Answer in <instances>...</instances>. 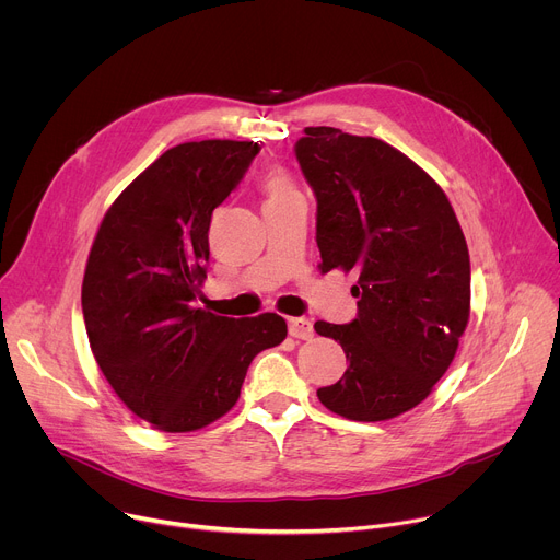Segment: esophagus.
Segmentation results:
<instances>
[{"instance_id":"1","label":"esophagus","mask_w":560,"mask_h":560,"mask_svg":"<svg viewBox=\"0 0 560 560\" xmlns=\"http://www.w3.org/2000/svg\"><path fill=\"white\" fill-rule=\"evenodd\" d=\"M289 334L293 338L310 340L314 336V323L310 318H289Z\"/></svg>"}]
</instances>
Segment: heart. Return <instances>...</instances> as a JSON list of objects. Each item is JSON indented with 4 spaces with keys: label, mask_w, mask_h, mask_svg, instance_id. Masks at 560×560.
I'll use <instances>...</instances> for the list:
<instances>
[{
    "label": "heart",
    "mask_w": 560,
    "mask_h": 560,
    "mask_svg": "<svg viewBox=\"0 0 560 560\" xmlns=\"http://www.w3.org/2000/svg\"><path fill=\"white\" fill-rule=\"evenodd\" d=\"M265 190L269 195V199H282L289 195H295V188L291 184V179L284 175L282 170H271L269 175L265 177Z\"/></svg>",
    "instance_id": "1"
}]
</instances>
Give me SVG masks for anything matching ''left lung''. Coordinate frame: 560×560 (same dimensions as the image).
<instances>
[{"label":"left lung","mask_w":560,"mask_h":560,"mask_svg":"<svg viewBox=\"0 0 560 560\" xmlns=\"http://www.w3.org/2000/svg\"><path fill=\"white\" fill-rule=\"evenodd\" d=\"M295 159L318 201L320 271L359 276L357 318L314 325L350 361L318 399L346 419H393L430 395L457 352L470 312L464 233L444 190L378 139L305 127Z\"/></svg>","instance_id":"obj_1"}]
</instances>
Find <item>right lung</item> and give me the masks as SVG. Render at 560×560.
<instances>
[{
    "label": "right lung",
    "mask_w": 560,
    "mask_h": 560,
    "mask_svg": "<svg viewBox=\"0 0 560 560\" xmlns=\"http://www.w3.org/2000/svg\"><path fill=\"white\" fill-rule=\"evenodd\" d=\"M257 152L220 139L170 148L112 203L90 250L82 316L96 363L120 401L165 433L226 415L250 361L287 336L278 314L226 318L192 305L212 210Z\"/></svg>",
    "instance_id": "obj_1"
}]
</instances>
